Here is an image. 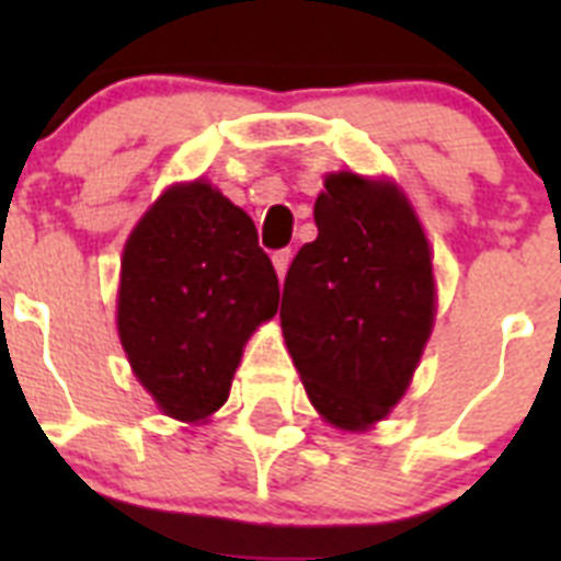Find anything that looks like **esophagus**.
Wrapping results in <instances>:
<instances>
[{
	"label": "esophagus",
	"instance_id": "34e87169",
	"mask_svg": "<svg viewBox=\"0 0 561 561\" xmlns=\"http://www.w3.org/2000/svg\"><path fill=\"white\" fill-rule=\"evenodd\" d=\"M289 261H291V250H277L275 255H272V264H275V272L280 280H284L286 270H289Z\"/></svg>",
	"mask_w": 561,
	"mask_h": 561
}]
</instances>
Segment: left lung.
<instances>
[{
    "label": "left lung",
    "mask_w": 561,
    "mask_h": 561,
    "mask_svg": "<svg viewBox=\"0 0 561 561\" xmlns=\"http://www.w3.org/2000/svg\"><path fill=\"white\" fill-rule=\"evenodd\" d=\"M284 284L286 348L317 413L365 430L404 396L433 331L430 247L388 182L331 173Z\"/></svg>",
    "instance_id": "8db88e82"
}]
</instances>
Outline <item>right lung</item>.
<instances>
[{"mask_svg": "<svg viewBox=\"0 0 561 561\" xmlns=\"http://www.w3.org/2000/svg\"><path fill=\"white\" fill-rule=\"evenodd\" d=\"M277 300L250 216L207 182L173 185L126 241L117 331L162 413L202 421L227 401L241 348Z\"/></svg>", "mask_w": 561, "mask_h": 561, "instance_id": "obj_1", "label": "right lung"}]
</instances>
